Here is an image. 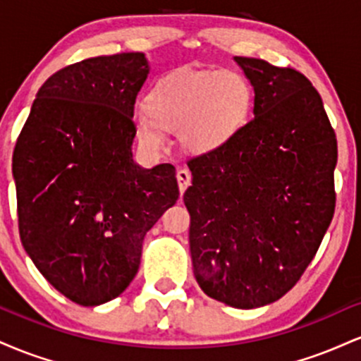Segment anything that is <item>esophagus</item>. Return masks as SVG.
I'll list each match as a JSON object with an SVG mask.
<instances>
[{
	"mask_svg": "<svg viewBox=\"0 0 361 361\" xmlns=\"http://www.w3.org/2000/svg\"><path fill=\"white\" fill-rule=\"evenodd\" d=\"M176 180L178 186H180V193H183L190 186V183H192V173H190L188 169H180V171L176 173Z\"/></svg>",
	"mask_w": 361,
	"mask_h": 361,
	"instance_id": "obj_1",
	"label": "esophagus"
}]
</instances>
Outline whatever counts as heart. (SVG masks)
Wrapping results in <instances>:
<instances>
[{
	"mask_svg": "<svg viewBox=\"0 0 361 361\" xmlns=\"http://www.w3.org/2000/svg\"><path fill=\"white\" fill-rule=\"evenodd\" d=\"M251 105V86L239 73L181 69L149 90L144 97L146 114L135 115V130L151 147L164 144L163 128L180 132L186 149L207 152L241 130Z\"/></svg>",
	"mask_w": 361,
	"mask_h": 361,
	"instance_id": "1",
	"label": "heart"
}]
</instances>
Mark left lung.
<instances>
[{
  "instance_id": "left-lung-1",
  "label": "left lung",
  "mask_w": 361,
  "mask_h": 361,
  "mask_svg": "<svg viewBox=\"0 0 361 361\" xmlns=\"http://www.w3.org/2000/svg\"><path fill=\"white\" fill-rule=\"evenodd\" d=\"M255 90L250 122L188 161L193 273L209 297L256 309L299 281L333 221L336 134L304 74L234 57Z\"/></svg>"
}]
</instances>
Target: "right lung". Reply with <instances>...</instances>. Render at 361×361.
<instances>
[{
    "label": "right lung",
    "instance_id": "1",
    "mask_svg": "<svg viewBox=\"0 0 361 361\" xmlns=\"http://www.w3.org/2000/svg\"><path fill=\"white\" fill-rule=\"evenodd\" d=\"M142 52L68 66L40 86L13 151L20 239L57 292L105 304L139 270L144 235L176 204L171 164L132 159Z\"/></svg>",
    "mask_w": 361,
    "mask_h": 361
}]
</instances>
